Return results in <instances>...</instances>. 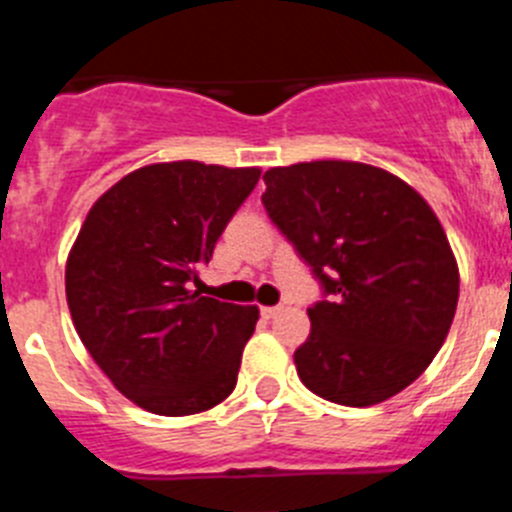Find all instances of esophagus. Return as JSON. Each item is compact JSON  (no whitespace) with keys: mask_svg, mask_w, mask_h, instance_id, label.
Returning a JSON list of instances; mask_svg holds the SVG:
<instances>
[{"mask_svg":"<svg viewBox=\"0 0 512 512\" xmlns=\"http://www.w3.org/2000/svg\"><path fill=\"white\" fill-rule=\"evenodd\" d=\"M279 312H282V307H279V305H274V307H261V315H264L266 320L274 318V315H279Z\"/></svg>","mask_w":512,"mask_h":512,"instance_id":"obj_1","label":"esophagus"}]
</instances>
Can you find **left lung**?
<instances>
[{"label": "left lung", "instance_id": "obj_1", "mask_svg": "<svg viewBox=\"0 0 512 512\" xmlns=\"http://www.w3.org/2000/svg\"><path fill=\"white\" fill-rule=\"evenodd\" d=\"M261 202L323 287L295 351L307 390L348 408L390 400L449 336L459 269L436 212L390 171L356 161L269 169Z\"/></svg>", "mask_w": 512, "mask_h": 512}]
</instances>
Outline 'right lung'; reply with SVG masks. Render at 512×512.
<instances>
[{"mask_svg":"<svg viewBox=\"0 0 512 512\" xmlns=\"http://www.w3.org/2000/svg\"><path fill=\"white\" fill-rule=\"evenodd\" d=\"M259 176L200 161L143 166L81 225L66 264L71 320L99 369L148 413H202L235 390L259 307L192 284Z\"/></svg>","mask_w":512,"mask_h":512,"instance_id":"right-lung-1","label":"right lung"}]
</instances>
